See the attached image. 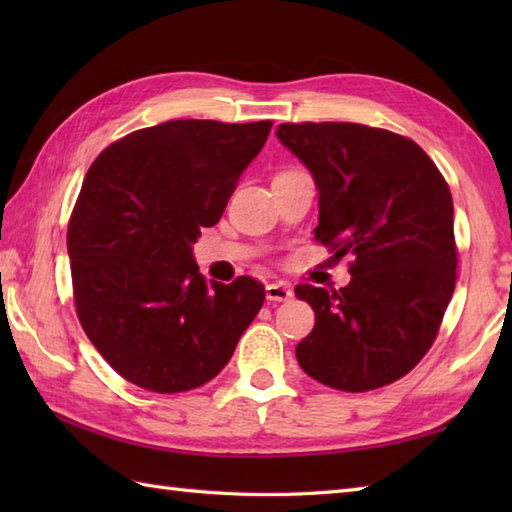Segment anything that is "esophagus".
Returning a JSON list of instances; mask_svg holds the SVG:
<instances>
[{
    "label": "esophagus",
    "mask_w": 512,
    "mask_h": 512,
    "mask_svg": "<svg viewBox=\"0 0 512 512\" xmlns=\"http://www.w3.org/2000/svg\"><path fill=\"white\" fill-rule=\"evenodd\" d=\"M266 299L268 301H275V303L290 301L292 299V290H290L288 284H284V281H275V284H268L266 286Z\"/></svg>",
    "instance_id": "obj_1"
}]
</instances>
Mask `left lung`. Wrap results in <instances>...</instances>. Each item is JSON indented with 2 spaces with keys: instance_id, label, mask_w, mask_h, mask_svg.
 Here are the masks:
<instances>
[{
  "instance_id": "obj_1",
  "label": "left lung",
  "mask_w": 512,
  "mask_h": 512,
  "mask_svg": "<svg viewBox=\"0 0 512 512\" xmlns=\"http://www.w3.org/2000/svg\"><path fill=\"white\" fill-rule=\"evenodd\" d=\"M277 138L317 184V242L354 257L345 288H295L314 310L297 361L341 391L394 383L427 354L453 297L449 184L413 140L387 129L284 123Z\"/></svg>"
}]
</instances>
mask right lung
I'll list each match as a JSON object with an SVG mask.
<instances>
[{"instance_id":"1","label":"right lung","mask_w":512,"mask_h":512,"mask_svg":"<svg viewBox=\"0 0 512 512\" xmlns=\"http://www.w3.org/2000/svg\"><path fill=\"white\" fill-rule=\"evenodd\" d=\"M270 121H169L92 162L68 226L76 314L118 374L158 394L209 383L264 306L259 281H204L200 228L220 222Z\"/></svg>"}]
</instances>
